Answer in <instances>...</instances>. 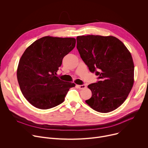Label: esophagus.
I'll return each mask as SVG.
<instances>
[{
    "label": "esophagus",
    "instance_id": "esophagus-1",
    "mask_svg": "<svg viewBox=\"0 0 148 148\" xmlns=\"http://www.w3.org/2000/svg\"><path fill=\"white\" fill-rule=\"evenodd\" d=\"M77 87L79 89H84L86 87V86L85 84H82V85H77Z\"/></svg>",
    "mask_w": 148,
    "mask_h": 148
}]
</instances>
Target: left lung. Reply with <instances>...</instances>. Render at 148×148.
<instances>
[{
	"mask_svg": "<svg viewBox=\"0 0 148 148\" xmlns=\"http://www.w3.org/2000/svg\"><path fill=\"white\" fill-rule=\"evenodd\" d=\"M77 49L90 71L99 79L88 86L92 97L86 103L99 112L116 110L133 87L134 64L130 52L111 36H77Z\"/></svg>",
	"mask_w": 148,
	"mask_h": 148,
	"instance_id": "1",
	"label": "left lung"
}]
</instances>
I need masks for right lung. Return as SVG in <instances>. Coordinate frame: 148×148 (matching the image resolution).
Masks as SVG:
<instances>
[{
	"label": "right lung",
	"instance_id": "1",
	"mask_svg": "<svg viewBox=\"0 0 148 148\" xmlns=\"http://www.w3.org/2000/svg\"><path fill=\"white\" fill-rule=\"evenodd\" d=\"M74 38L45 36L28 47L21 57L17 70L19 86L25 98L36 108L47 110L64 101L74 83L56 76L62 58L75 46Z\"/></svg>",
	"mask_w": 148,
	"mask_h": 148
}]
</instances>
